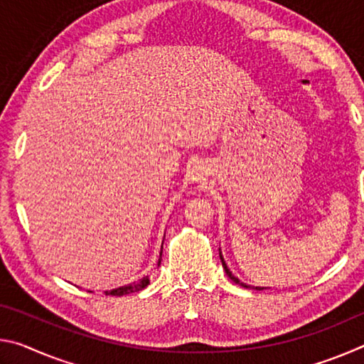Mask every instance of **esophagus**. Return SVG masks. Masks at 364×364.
I'll return each instance as SVG.
<instances>
[{
	"label": "esophagus",
	"mask_w": 364,
	"mask_h": 364,
	"mask_svg": "<svg viewBox=\"0 0 364 364\" xmlns=\"http://www.w3.org/2000/svg\"><path fill=\"white\" fill-rule=\"evenodd\" d=\"M193 180H199V176H197V173H193Z\"/></svg>",
	"instance_id": "esophagus-1"
}]
</instances>
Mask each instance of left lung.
I'll return each mask as SVG.
<instances>
[{
    "mask_svg": "<svg viewBox=\"0 0 364 364\" xmlns=\"http://www.w3.org/2000/svg\"><path fill=\"white\" fill-rule=\"evenodd\" d=\"M220 258H221V263H223V268H225V271H226V274H228V278H230L231 281H234L236 282V284H239V286H242V287H245V289H249L250 286H247V284H244V282H241L239 281L236 276H234L232 273H231V269L228 268V264H226V262H225V258H223V255H221V250H220ZM257 291H263V289H267V287H255Z\"/></svg>",
    "mask_w": 364,
    "mask_h": 364,
    "instance_id": "1",
    "label": "left lung"
}]
</instances>
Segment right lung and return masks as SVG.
Masks as SVG:
<instances>
[{"instance_id": "1", "label": "right lung", "mask_w": 364, "mask_h": 364, "mask_svg": "<svg viewBox=\"0 0 364 364\" xmlns=\"http://www.w3.org/2000/svg\"><path fill=\"white\" fill-rule=\"evenodd\" d=\"M162 245H164V242H162ZM160 257H162V252H160ZM160 262H162V258H159V263L157 264H160ZM147 284H149V276H144V278H141L139 281H134V282H132V284L117 287V289H112V291H106L104 294H106V295H115V297H122V295L143 291V289Z\"/></svg>"}]
</instances>
